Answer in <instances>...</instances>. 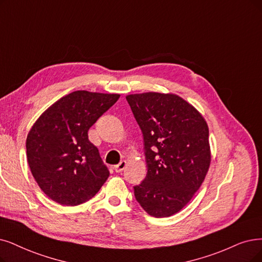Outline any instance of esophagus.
<instances>
[{"mask_svg":"<svg viewBox=\"0 0 262 262\" xmlns=\"http://www.w3.org/2000/svg\"><path fill=\"white\" fill-rule=\"evenodd\" d=\"M125 166H127V162H125L124 160H122L121 162H119L118 164H116V165L114 166V170H115V172H116V173H120V172H122L125 169Z\"/></svg>","mask_w":262,"mask_h":262,"instance_id":"1","label":"esophagus"}]
</instances>
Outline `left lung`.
Listing matches in <instances>:
<instances>
[{"instance_id":"1","label":"left lung","mask_w":262,"mask_h":262,"mask_svg":"<svg viewBox=\"0 0 262 262\" xmlns=\"http://www.w3.org/2000/svg\"><path fill=\"white\" fill-rule=\"evenodd\" d=\"M143 132L147 174L134 195L150 216L183 210L201 187L211 164L206 120L174 93L144 92L125 97Z\"/></svg>"}]
</instances>
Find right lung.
Masks as SVG:
<instances>
[{
  "instance_id": "1",
  "label": "right lung",
  "mask_w": 262,
  "mask_h": 262,
  "mask_svg": "<svg viewBox=\"0 0 262 262\" xmlns=\"http://www.w3.org/2000/svg\"><path fill=\"white\" fill-rule=\"evenodd\" d=\"M117 93L74 91L50 105L27 137V159L43 192L61 205L75 206L95 195L110 172L88 130L117 102Z\"/></svg>"
}]
</instances>
